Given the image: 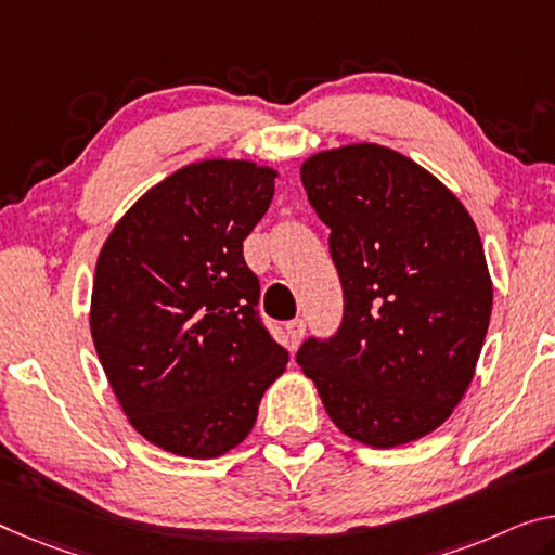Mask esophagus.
Wrapping results in <instances>:
<instances>
[{
    "label": "esophagus",
    "instance_id": "esophagus-1",
    "mask_svg": "<svg viewBox=\"0 0 555 555\" xmlns=\"http://www.w3.org/2000/svg\"><path fill=\"white\" fill-rule=\"evenodd\" d=\"M285 335H287L289 347H297V345H300V339L305 337V322L302 320H289L285 325Z\"/></svg>",
    "mask_w": 555,
    "mask_h": 555
}]
</instances>
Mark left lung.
I'll return each mask as SVG.
<instances>
[{
	"label": "left lung",
	"instance_id": "left-lung-1",
	"mask_svg": "<svg viewBox=\"0 0 555 555\" xmlns=\"http://www.w3.org/2000/svg\"><path fill=\"white\" fill-rule=\"evenodd\" d=\"M300 173L330 228L345 314L295 360L347 437L377 449L422 439L462 402L489 330L479 230L429 170L377 143L314 153Z\"/></svg>",
	"mask_w": 555,
	"mask_h": 555
}]
</instances>
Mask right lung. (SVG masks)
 I'll return each instance as SVG.
<instances>
[{"label": "right lung", "instance_id": "obj_1", "mask_svg": "<svg viewBox=\"0 0 555 555\" xmlns=\"http://www.w3.org/2000/svg\"><path fill=\"white\" fill-rule=\"evenodd\" d=\"M275 170L250 160L191 164L135 201L101 248L91 337L133 429L189 459L248 437L285 372L258 314L243 241L270 208Z\"/></svg>", "mask_w": 555, "mask_h": 555}]
</instances>
